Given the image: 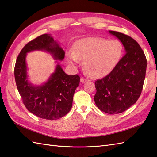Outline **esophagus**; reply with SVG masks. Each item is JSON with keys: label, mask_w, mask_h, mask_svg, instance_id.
I'll return each mask as SVG.
<instances>
[{"label": "esophagus", "mask_w": 157, "mask_h": 157, "mask_svg": "<svg viewBox=\"0 0 157 157\" xmlns=\"http://www.w3.org/2000/svg\"><path fill=\"white\" fill-rule=\"evenodd\" d=\"M87 81V79L83 78V77H82L81 79H80V82H81L82 83H85V82H86Z\"/></svg>", "instance_id": "34e87169"}]
</instances>
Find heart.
<instances>
[{"mask_svg": "<svg viewBox=\"0 0 157 157\" xmlns=\"http://www.w3.org/2000/svg\"><path fill=\"white\" fill-rule=\"evenodd\" d=\"M122 46L117 40L106 41L99 37H86L74 44L72 52L68 54V60L72 66L83 60L85 71L92 78H102L110 74L119 62Z\"/></svg>", "mask_w": 157, "mask_h": 157, "instance_id": "1", "label": "heart"}]
</instances>
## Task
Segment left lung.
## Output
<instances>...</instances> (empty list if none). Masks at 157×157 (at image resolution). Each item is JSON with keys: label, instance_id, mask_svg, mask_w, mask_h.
Masks as SVG:
<instances>
[{"label": "left lung", "instance_id": "1", "mask_svg": "<svg viewBox=\"0 0 157 157\" xmlns=\"http://www.w3.org/2000/svg\"><path fill=\"white\" fill-rule=\"evenodd\" d=\"M122 44L125 55L111 72L95 83L94 100L97 106L110 114L122 113L140 97L145 78L147 59L140 44L122 33L109 31Z\"/></svg>", "mask_w": 157, "mask_h": 157}]
</instances>
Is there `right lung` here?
I'll list each match as a JSON object with an SVG mask.
<instances>
[{
	"label": "right lung",
	"mask_w": 157,
	"mask_h": 157,
	"mask_svg": "<svg viewBox=\"0 0 157 157\" xmlns=\"http://www.w3.org/2000/svg\"><path fill=\"white\" fill-rule=\"evenodd\" d=\"M36 50L49 52L55 60H62L65 56L64 51L51 35H41L27 43L20 51L15 64L17 90L30 113L43 119H59L71 110L74 94L79 85L80 78L78 74L67 75L58 64L55 72L46 83L34 86L28 80L25 58L27 53Z\"/></svg>",
	"instance_id": "right-lung-1"
}]
</instances>
